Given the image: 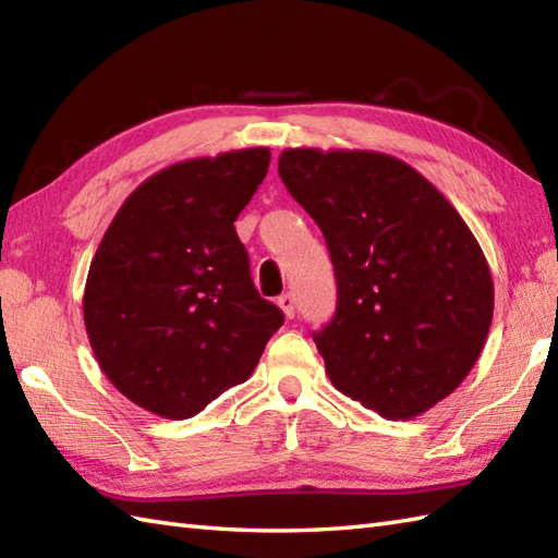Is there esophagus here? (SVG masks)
Masks as SVG:
<instances>
[{
    "mask_svg": "<svg viewBox=\"0 0 558 558\" xmlns=\"http://www.w3.org/2000/svg\"><path fill=\"white\" fill-rule=\"evenodd\" d=\"M278 306L282 310V314H286V318H294V310H298V306H294V298H292L290 292L280 294V298H278Z\"/></svg>",
    "mask_w": 558,
    "mask_h": 558,
    "instance_id": "obj_1",
    "label": "esophagus"
}]
</instances>
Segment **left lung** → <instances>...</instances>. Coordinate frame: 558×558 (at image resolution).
<instances>
[{"instance_id":"obj_1","label":"left lung","mask_w":558,"mask_h":558,"mask_svg":"<svg viewBox=\"0 0 558 558\" xmlns=\"http://www.w3.org/2000/svg\"><path fill=\"white\" fill-rule=\"evenodd\" d=\"M278 172L322 228L338 310L316 348L340 393L412 420L465 381L487 340L494 280L468 222L400 158L286 148Z\"/></svg>"}]
</instances>
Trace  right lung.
<instances>
[{
	"label": "right lung",
	"instance_id": "1",
	"mask_svg": "<svg viewBox=\"0 0 558 558\" xmlns=\"http://www.w3.org/2000/svg\"><path fill=\"white\" fill-rule=\"evenodd\" d=\"M268 162L258 146L156 172L126 196L90 260L93 354L124 398L158 417L189 420L244 384L282 326L234 230Z\"/></svg>",
	"mask_w": 558,
	"mask_h": 558
}]
</instances>
